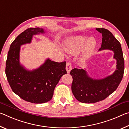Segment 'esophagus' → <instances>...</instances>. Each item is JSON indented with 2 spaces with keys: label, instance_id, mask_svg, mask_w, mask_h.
I'll list each match as a JSON object with an SVG mask.
<instances>
[{
  "label": "esophagus",
  "instance_id": "obj_1",
  "mask_svg": "<svg viewBox=\"0 0 129 129\" xmlns=\"http://www.w3.org/2000/svg\"><path fill=\"white\" fill-rule=\"evenodd\" d=\"M72 69V64L70 62H68L66 64V70L67 71L68 73H70V71H71Z\"/></svg>",
  "mask_w": 129,
  "mask_h": 129
}]
</instances>
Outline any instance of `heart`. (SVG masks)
<instances>
[{
	"mask_svg": "<svg viewBox=\"0 0 129 129\" xmlns=\"http://www.w3.org/2000/svg\"><path fill=\"white\" fill-rule=\"evenodd\" d=\"M95 45L94 39L88 40L86 37L79 36L70 39L64 47L68 53L72 54L78 53L84 48L82 56V60L84 61L92 54Z\"/></svg>",
	"mask_w": 129,
	"mask_h": 129,
	"instance_id": "b5f03b06",
	"label": "heart"
}]
</instances>
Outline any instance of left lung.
<instances>
[{
    "instance_id": "1",
    "label": "left lung",
    "mask_w": 129,
    "mask_h": 129,
    "mask_svg": "<svg viewBox=\"0 0 129 129\" xmlns=\"http://www.w3.org/2000/svg\"><path fill=\"white\" fill-rule=\"evenodd\" d=\"M102 34V41L99 51L112 50L117 60V68L113 75L103 79H93L82 69L74 68L70 72L72 76V91L78 101L90 104L102 101L116 90L123 76L124 58L121 44L109 30L96 28Z\"/></svg>"
}]
</instances>
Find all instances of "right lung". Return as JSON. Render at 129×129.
I'll return each instance as SVG.
<instances>
[{
  "mask_svg": "<svg viewBox=\"0 0 129 129\" xmlns=\"http://www.w3.org/2000/svg\"><path fill=\"white\" fill-rule=\"evenodd\" d=\"M40 28H29L21 33L10 45L6 64V75L12 91L21 99L34 104L50 101L62 75L67 74L66 62L49 58L39 68L27 71L19 62L21 45L31 42L33 35L44 33Z\"/></svg>",
  "mask_w": 129,
  "mask_h": 129,
  "instance_id": "1",
  "label": "right lung"
}]
</instances>
